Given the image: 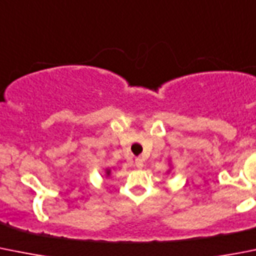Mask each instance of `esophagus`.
Returning a JSON list of instances; mask_svg holds the SVG:
<instances>
[{"label": "esophagus", "instance_id": "esophagus-1", "mask_svg": "<svg viewBox=\"0 0 256 256\" xmlns=\"http://www.w3.org/2000/svg\"><path fill=\"white\" fill-rule=\"evenodd\" d=\"M135 166H136V168H139V169H142V166H144V160H142V158H136Z\"/></svg>", "mask_w": 256, "mask_h": 256}]
</instances>
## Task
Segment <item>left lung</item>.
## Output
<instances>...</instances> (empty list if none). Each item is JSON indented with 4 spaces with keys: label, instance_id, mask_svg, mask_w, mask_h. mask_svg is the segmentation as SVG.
<instances>
[{
    "label": "left lung",
    "instance_id": "1",
    "mask_svg": "<svg viewBox=\"0 0 256 256\" xmlns=\"http://www.w3.org/2000/svg\"><path fill=\"white\" fill-rule=\"evenodd\" d=\"M168 172H169V170H168Z\"/></svg>",
    "mask_w": 256,
    "mask_h": 256
}]
</instances>
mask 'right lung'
I'll use <instances>...</instances> for the list:
<instances>
[{
    "instance_id": "obj_1",
    "label": "right lung",
    "mask_w": 256,
    "mask_h": 256,
    "mask_svg": "<svg viewBox=\"0 0 256 256\" xmlns=\"http://www.w3.org/2000/svg\"><path fill=\"white\" fill-rule=\"evenodd\" d=\"M104 173H106V176H111V169L106 168V170H104Z\"/></svg>"
}]
</instances>
